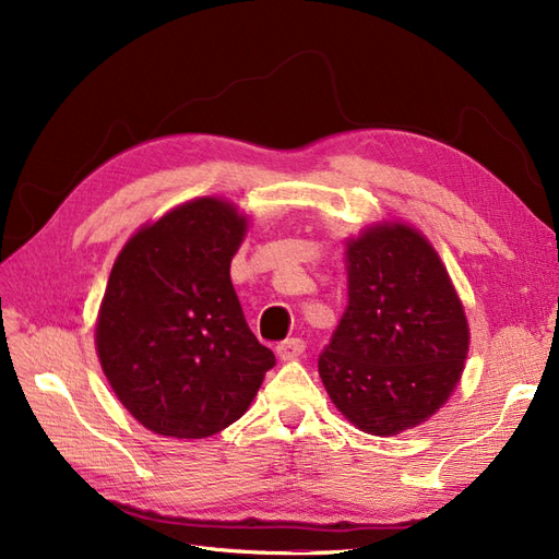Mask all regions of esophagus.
<instances>
[{"label":"esophagus","instance_id":"obj_1","mask_svg":"<svg viewBox=\"0 0 559 559\" xmlns=\"http://www.w3.org/2000/svg\"><path fill=\"white\" fill-rule=\"evenodd\" d=\"M302 352H306V341H302V337H289V341H284V343L277 345V357L282 361L298 359Z\"/></svg>","mask_w":559,"mask_h":559}]
</instances>
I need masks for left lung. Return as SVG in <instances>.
<instances>
[{
    "label": "left lung",
    "mask_w": 559,
    "mask_h": 559,
    "mask_svg": "<svg viewBox=\"0 0 559 559\" xmlns=\"http://www.w3.org/2000/svg\"><path fill=\"white\" fill-rule=\"evenodd\" d=\"M349 306L319 354L335 408L376 436L411 429L456 386L468 324L433 247L408 226L347 242Z\"/></svg>",
    "instance_id": "left-lung-1"
}]
</instances>
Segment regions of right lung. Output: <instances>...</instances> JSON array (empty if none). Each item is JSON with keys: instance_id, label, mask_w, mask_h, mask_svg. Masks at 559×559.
Listing matches in <instances>:
<instances>
[{"instance_id": "add662e5", "label": "right lung", "mask_w": 559, "mask_h": 559, "mask_svg": "<svg viewBox=\"0 0 559 559\" xmlns=\"http://www.w3.org/2000/svg\"><path fill=\"white\" fill-rule=\"evenodd\" d=\"M245 230L247 216L228 202L191 200L132 235L111 267L99 364L130 415L160 436L226 429L275 366L230 282Z\"/></svg>"}]
</instances>
